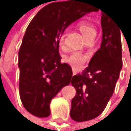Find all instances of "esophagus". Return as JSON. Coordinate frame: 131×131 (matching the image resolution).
I'll list each match as a JSON object with an SVG mask.
<instances>
[{
    "label": "esophagus",
    "mask_w": 131,
    "mask_h": 131,
    "mask_svg": "<svg viewBox=\"0 0 131 131\" xmlns=\"http://www.w3.org/2000/svg\"><path fill=\"white\" fill-rule=\"evenodd\" d=\"M75 73H76V71H75V70H73V74H75Z\"/></svg>",
    "instance_id": "1"
}]
</instances>
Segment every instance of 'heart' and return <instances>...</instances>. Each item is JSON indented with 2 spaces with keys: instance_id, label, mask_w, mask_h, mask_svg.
Segmentation results:
<instances>
[{
  "instance_id": "b5f03b06",
  "label": "heart",
  "mask_w": 131,
  "mask_h": 131,
  "mask_svg": "<svg viewBox=\"0 0 131 131\" xmlns=\"http://www.w3.org/2000/svg\"><path fill=\"white\" fill-rule=\"evenodd\" d=\"M79 29L85 38V40L91 38H95V36H96V29L90 23H88L86 22H82L79 24ZM57 39L60 46H63L64 41V34H60ZM64 61L70 64L74 69H81L83 68L85 62L87 61V57L79 52H74L65 57Z\"/></svg>"
}]
</instances>
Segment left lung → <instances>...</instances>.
Returning <instances> with one entry per match:
<instances>
[{
  "instance_id": "left-lung-1",
  "label": "left lung",
  "mask_w": 131,
  "mask_h": 131,
  "mask_svg": "<svg viewBox=\"0 0 131 131\" xmlns=\"http://www.w3.org/2000/svg\"><path fill=\"white\" fill-rule=\"evenodd\" d=\"M101 12V48L82 74L71 78L76 95L71 100L70 115L76 122L93 119L102 113L113 94L123 66L121 29L107 12Z\"/></svg>"
}]
</instances>
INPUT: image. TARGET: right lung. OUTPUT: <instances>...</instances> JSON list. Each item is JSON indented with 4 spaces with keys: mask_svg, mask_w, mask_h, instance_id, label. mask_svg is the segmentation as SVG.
Here are the masks:
<instances>
[{
    "mask_svg": "<svg viewBox=\"0 0 131 131\" xmlns=\"http://www.w3.org/2000/svg\"><path fill=\"white\" fill-rule=\"evenodd\" d=\"M53 1L33 18L19 51L20 99L26 110L39 118L50 115L51 100L72 77L71 68L60 61L59 34L90 12L81 0Z\"/></svg>",
    "mask_w": 131,
    "mask_h": 131,
    "instance_id": "1",
    "label": "right lung"
}]
</instances>
